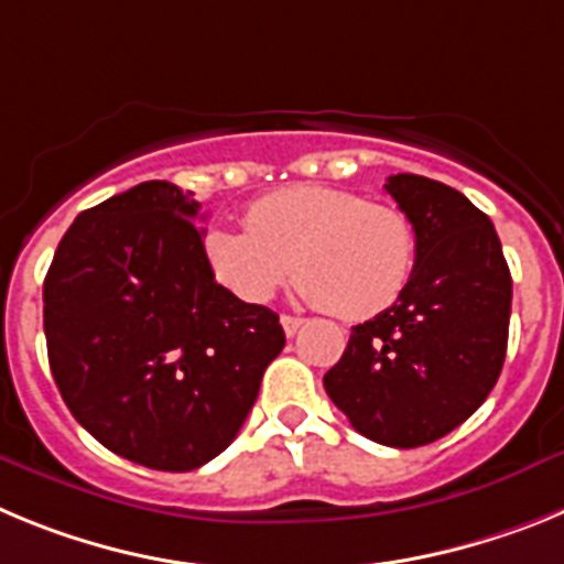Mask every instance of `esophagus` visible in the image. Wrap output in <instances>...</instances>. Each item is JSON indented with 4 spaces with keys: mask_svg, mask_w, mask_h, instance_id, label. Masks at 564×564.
<instances>
[{
    "mask_svg": "<svg viewBox=\"0 0 564 564\" xmlns=\"http://www.w3.org/2000/svg\"><path fill=\"white\" fill-rule=\"evenodd\" d=\"M302 325H305V318L299 316H282V327H285V336L293 338L299 330H302Z\"/></svg>",
    "mask_w": 564,
    "mask_h": 564,
    "instance_id": "obj_1",
    "label": "esophagus"
}]
</instances>
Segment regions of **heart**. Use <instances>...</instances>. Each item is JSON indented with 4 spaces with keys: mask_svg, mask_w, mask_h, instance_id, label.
Returning a JSON list of instances; mask_svg holds the SVG:
<instances>
[{
    "mask_svg": "<svg viewBox=\"0 0 564 564\" xmlns=\"http://www.w3.org/2000/svg\"><path fill=\"white\" fill-rule=\"evenodd\" d=\"M203 262L246 305H265L291 273L305 296L344 318H370L403 296L415 271V228L387 203L333 186H288L259 197L246 228L212 226Z\"/></svg>",
    "mask_w": 564,
    "mask_h": 564,
    "instance_id": "heart-1",
    "label": "heart"
}]
</instances>
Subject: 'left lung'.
<instances>
[{"label": "left lung", "mask_w": 564, "mask_h": 564, "mask_svg": "<svg viewBox=\"0 0 564 564\" xmlns=\"http://www.w3.org/2000/svg\"><path fill=\"white\" fill-rule=\"evenodd\" d=\"M383 188L415 228V271L395 305L352 327L325 390L364 437L415 449L495 390L511 273L491 220L457 188L421 174H392Z\"/></svg>", "instance_id": "1"}]
</instances>
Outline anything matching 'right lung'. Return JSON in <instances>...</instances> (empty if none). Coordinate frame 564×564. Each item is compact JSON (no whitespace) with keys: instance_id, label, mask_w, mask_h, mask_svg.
Instances as JSON below:
<instances>
[{"instance_id":"add662e5","label":"right lung","mask_w":564,"mask_h":564,"mask_svg":"<svg viewBox=\"0 0 564 564\" xmlns=\"http://www.w3.org/2000/svg\"><path fill=\"white\" fill-rule=\"evenodd\" d=\"M197 217L192 192L138 183L78 214L44 276L67 410L109 452L158 471L220 455L285 347L276 313L214 282Z\"/></svg>"}]
</instances>
